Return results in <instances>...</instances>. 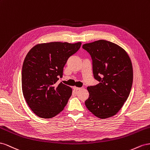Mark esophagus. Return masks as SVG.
<instances>
[{
    "label": "esophagus",
    "instance_id": "obj_1",
    "mask_svg": "<svg viewBox=\"0 0 150 150\" xmlns=\"http://www.w3.org/2000/svg\"><path fill=\"white\" fill-rule=\"evenodd\" d=\"M73 88H74V91H79V90H80L81 88L76 87H73Z\"/></svg>",
    "mask_w": 150,
    "mask_h": 150
}]
</instances>
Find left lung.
Returning <instances> with one entry per match:
<instances>
[{"label":"left lung","mask_w":150,"mask_h":150,"mask_svg":"<svg viewBox=\"0 0 150 150\" xmlns=\"http://www.w3.org/2000/svg\"><path fill=\"white\" fill-rule=\"evenodd\" d=\"M91 54L93 76L99 83L87 87V108L100 119L116 114L127 99L132 87L133 71L131 59L121 46L106 40L84 44Z\"/></svg>","instance_id":"8db88e82"}]
</instances>
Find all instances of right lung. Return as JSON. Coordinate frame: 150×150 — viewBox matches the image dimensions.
Listing matches in <instances>:
<instances>
[{"label": "right lung", "instance_id": "add662e5", "mask_svg": "<svg viewBox=\"0 0 150 150\" xmlns=\"http://www.w3.org/2000/svg\"><path fill=\"white\" fill-rule=\"evenodd\" d=\"M81 45V42L38 44L25 56L22 68L23 93L30 109L38 117L52 118L67 105L72 89L57 82L63 76L68 59L80 49Z\"/></svg>", "mask_w": 150, "mask_h": 150}]
</instances>
